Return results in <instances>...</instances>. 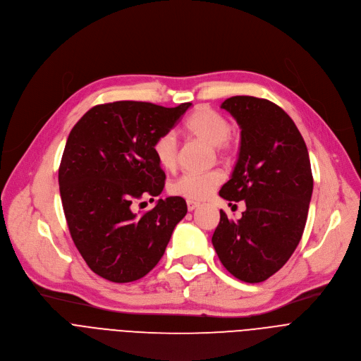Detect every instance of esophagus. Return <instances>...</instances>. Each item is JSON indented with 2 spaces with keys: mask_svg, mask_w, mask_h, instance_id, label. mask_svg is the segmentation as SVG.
<instances>
[{
  "mask_svg": "<svg viewBox=\"0 0 361 361\" xmlns=\"http://www.w3.org/2000/svg\"><path fill=\"white\" fill-rule=\"evenodd\" d=\"M200 205V202H197V201H194V200H187V209H188V212H192V210H195L197 207Z\"/></svg>",
  "mask_w": 361,
  "mask_h": 361,
  "instance_id": "obj_1",
  "label": "esophagus"
}]
</instances>
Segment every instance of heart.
I'll return each mask as SVG.
<instances>
[{
    "mask_svg": "<svg viewBox=\"0 0 361 361\" xmlns=\"http://www.w3.org/2000/svg\"><path fill=\"white\" fill-rule=\"evenodd\" d=\"M231 130V123L223 114L210 107H198L184 123V133L187 135L214 145L224 159H228L233 154V145L228 141ZM152 154L164 170H176L177 144L171 134L167 133L157 137L152 144ZM221 180L223 174L219 170L192 171L178 177L171 184L170 190L176 195L201 200L207 197L221 183Z\"/></svg>",
    "mask_w": 361,
    "mask_h": 361,
    "instance_id": "obj_1",
    "label": "heart"
}]
</instances>
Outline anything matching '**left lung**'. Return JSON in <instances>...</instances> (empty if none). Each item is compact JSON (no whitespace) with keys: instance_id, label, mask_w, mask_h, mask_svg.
I'll return each mask as SVG.
<instances>
[{"instance_id":"obj_1","label":"left lung","mask_w":361,"mask_h":361,"mask_svg":"<svg viewBox=\"0 0 361 361\" xmlns=\"http://www.w3.org/2000/svg\"><path fill=\"white\" fill-rule=\"evenodd\" d=\"M221 109L238 123L241 144L219 194L245 201L247 209L237 221L220 210L212 241L235 279L262 283L288 262L301 240L313 192L310 157L294 121L274 102L235 95Z\"/></svg>"}]
</instances>
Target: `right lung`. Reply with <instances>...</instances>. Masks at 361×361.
Listing matches in <instances>:
<instances>
[{"mask_svg": "<svg viewBox=\"0 0 361 361\" xmlns=\"http://www.w3.org/2000/svg\"><path fill=\"white\" fill-rule=\"evenodd\" d=\"M190 106L116 101L92 107L73 127L59 170L60 194L71 238L99 277L113 283L144 277L187 214L181 197L160 198L142 214L133 209L142 197L154 201L161 194L166 174L152 144Z\"/></svg>", "mask_w": 361, "mask_h": 361, "instance_id": "right-lung-1", "label": "right lung"}]
</instances>
